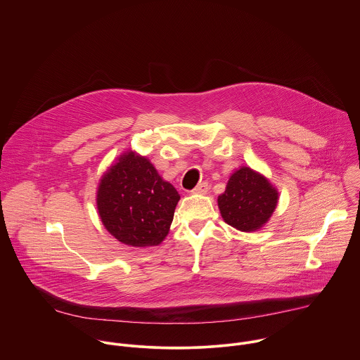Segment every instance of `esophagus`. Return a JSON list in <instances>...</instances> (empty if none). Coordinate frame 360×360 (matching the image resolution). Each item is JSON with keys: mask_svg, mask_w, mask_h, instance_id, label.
<instances>
[{"mask_svg": "<svg viewBox=\"0 0 360 360\" xmlns=\"http://www.w3.org/2000/svg\"><path fill=\"white\" fill-rule=\"evenodd\" d=\"M208 183H205V181H202V183H200L191 193L193 194H207L208 193Z\"/></svg>", "mask_w": 360, "mask_h": 360, "instance_id": "esophagus-1", "label": "esophagus"}]
</instances>
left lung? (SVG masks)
Returning a JSON list of instances; mask_svg holds the SVG:
<instances>
[{
	"mask_svg": "<svg viewBox=\"0 0 360 360\" xmlns=\"http://www.w3.org/2000/svg\"><path fill=\"white\" fill-rule=\"evenodd\" d=\"M279 200L278 190L261 173L241 166L232 173L218 207L224 221L240 232L259 231L272 217Z\"/></svg>",
	"mask_w": 360,
	"mask_h": 360,
	"instance_id": "obj_1",
	"label": "left lung"
}]
</instances>
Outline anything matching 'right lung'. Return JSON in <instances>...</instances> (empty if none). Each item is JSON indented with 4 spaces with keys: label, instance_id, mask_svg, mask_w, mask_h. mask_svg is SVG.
I'll return each mask as SVG.
<instances>
[{
    "label": "right lung",
    "instance_id": "obj_1",
    "mask_svg": "<svg viewBox=\"0 0 360 360\" xmlns=\"http://www.w3.org/2000/svg\"><path fill=\"white\" fill-rule=\"evenodd\" d=\"M177 190L146 156L127 150L102 176L96 205L106 231L129 247L160 244L169 233Z\"/></svg>",
    "mask_w": 360,
    "mask_h": 360
}]
</instances>
